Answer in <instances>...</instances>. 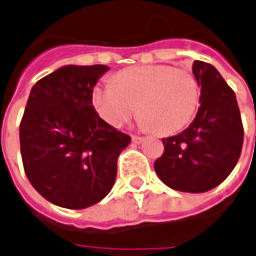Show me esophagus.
Returning a JSON list of instances; mask_svg holds the SVG:
<instances>
[{
	"label": "esophagus",
	"mask_w": 256,
	"mask_h": 256,
	"mask_svg": "<svg viewBox=\"0 0 256 256\" xmlns=\"http://www.w3.org/2000/svg\"><path fill=\"white\" fill-rule=\"evenodd\" d=\"M144 139H145V138H142V136H132V142H133V144H142Z\"/></svg>",
	"instance_id": "esophagus-1"
}]
</instances>
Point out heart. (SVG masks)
<instances>
[{
  "label": "heart",
  "instance_id": "heart-1",
  "mask_svg": "<svg viewBox=\"0 0 256 256\" xmlns=\"http://www.w3.org/2000/svg\"><path fill=\"white\" fill-rule=\"evenodd\" d=\"M199 98V82L192 72L164 64L124 68L117 82H101L92 92V104L110 126H122L139 108L142 124L160 134L188 126Z\"/></svg>",
  "mask_w": 256,
  "mask_h": 256
}]
</instances>
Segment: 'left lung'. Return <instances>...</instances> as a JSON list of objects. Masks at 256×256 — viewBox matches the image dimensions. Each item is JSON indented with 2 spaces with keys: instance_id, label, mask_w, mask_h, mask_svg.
<instances>
[{
  "instance_id": "obj_1",
  "label": "left lung",
  "mask_w": 256,
  "mask_h": 256,
  "mask_svg": "<svg viewBox=\"0 0 256 256\" xmlns=\"http://www.w3.org/2000/svg\"><path fill=\"white\" fill-rule=\"evenodd\" d=\"M200 106L190 126L162 139L164 152L154 167L172 189L200 194L214 189L233 172L244 145V124L233 89L208 62L195 61Z\"/></svg>"
}]
</instances>
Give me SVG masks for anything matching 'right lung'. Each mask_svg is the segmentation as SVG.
Returning a JSON list of instances; mask_svg holds the SVG:
<instances>
[{"label": "right lung", "mask_w": 256, "mask_h": 256, "mask_svg": "<svg viewBox=\"0 0 256 256\" xmlns=\"http://www.w3.org/2000/svg\"><path fill=\"white\" fill-rule=\"evenodd\" d=\"M106 66H64L32 88L20 122L23 168L54 205L88 208L111 190L130 136L104 122L92 92Z\"/></svg>", "instance_id": "1"}]
</instances>
